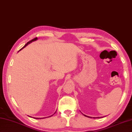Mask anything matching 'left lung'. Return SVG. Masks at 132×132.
Listing matches in <instances>:
<instances>
[{"label":"left lung","mask_w":132,"mask_h":132,"mask_svg":"<svg viewBox=\"0 0 132 132\" xmlns=\"http://www.w3.org/2000/svg\"><path fill=\"white\" fill-rule=\"evenodd\" d=\"M84 116H85V115H84ZM86 116V117H87V116ZM90 118H92V117H90Z\"/></svg>","instance_id":"1"}]
</instances>
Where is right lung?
I'll use <instances>...</instances> for the list:
<instances>
[{"label": "right lung", "mask_w": 132, "mask_h": 132, "mask_svg": "<svg viewBox=\"0 0 132 132\" xmlns=\"http://www.w3.org/2000/svg\"><path fill=\"white\" fill-rule=\"evenodd\" d=\"M37 38H35L34 39H32V40H30L29 41V42H28L26 44V45L24 46H23V48H24V47H26V46L27 45H28V44H29V43H30L31 42H33V41H35V40H37ZM20 50H21V49H20ZM50 117H51V116H50ZM36 118V119H38V118Z\"/></svg>", "instance_id": "add662e5"}]
</instances>
